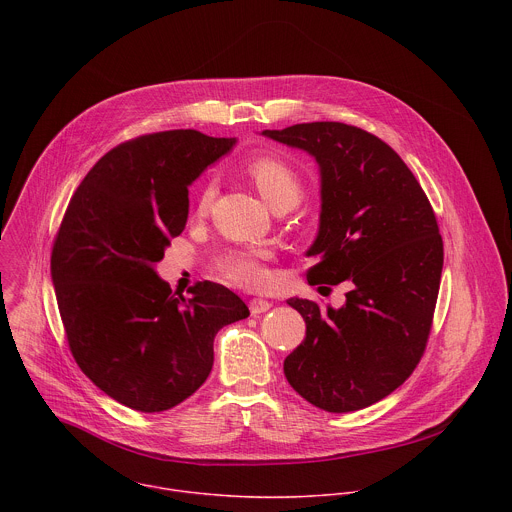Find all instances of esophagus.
Listing matches in <instances>:
<instances>
[{
  "label": "esophagus",
  "instance_id": "obj_1",
  "mask_svg": "<svg viewBox=\"0 0 512 512\" xmlns=\"http://www.w3.org/2000/svg\"><path fill=\"white\" fill-rule=\"evenodd\" d=\"M269 308H271V302L261 300V298H253V300L249 302V310H251V314H253V316H259V314L267 312Z\"/></svg>",
  "mask_w": 512,
  "mask_h": 512
}]
</instances>
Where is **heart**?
<instances>
[{"instance_id": "1", "label": "heart", "mask_w": 512, "mask_h": 512, "mask_svg": "<svg viewBox=\"0 0 512 512\" xmlns=\"http://www.w3.org/2000/svg\"><path fill=\"white\" fill-rule=\"evenodd\" d=\"M247 176L263 196V200L275 208L279 204L296 206L304 194V182L300 174L291 168L285 160L277 156H259L247 166ZM214 198V182L206 180L198 192L196 208L206 212ZM271 257L267 249L245 247L229 249L214 257V273L231 285L239 287H261L267 283L265 261Z\"/></svg>"}]
</instances>
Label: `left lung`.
<instances>
[{
  "label": "left lung",
  "mask_w": 512,
  "mask_h": 512,
  "mask_svg": "<svg viewBox=\"0 0 512 512\" xmlns=\"http://www.w3.org/2000/svg\"><path fill=\"white\" fill-rule=\"evenodd\" d=\"M265 137L320 166V229L308 281H350L338 310L287 304L306 320L304 342L283 360L287 383L330 413L369 407L415 371L444 267V243L419 182L377 135L338 121L265 129Z\"/></svg>",
  "instance_id": "8db88e82"
}]
</instances>
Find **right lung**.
Masks as SVG:
<instances>
[{
    "instance_id": "add662e5",
    "label": "right lung",
    "mask_w": 512,
    "mask_h": 512,
    "mask_svg": "<svg viewBox=\"0 0 512 512\" xmlns=\"http://www.w3.org/2000/svg\"><path fill=\"white\" fill-rule=\"evenodd\" d=\"M233 145L194 129L119 143L85 176L56 233L50 273L70 352L135 411L188 399L210 375L216 332L249 316L221 283L200 281L186 300L154 269L186 227L188 186Z\"/></svg>"
}]
</instances>
